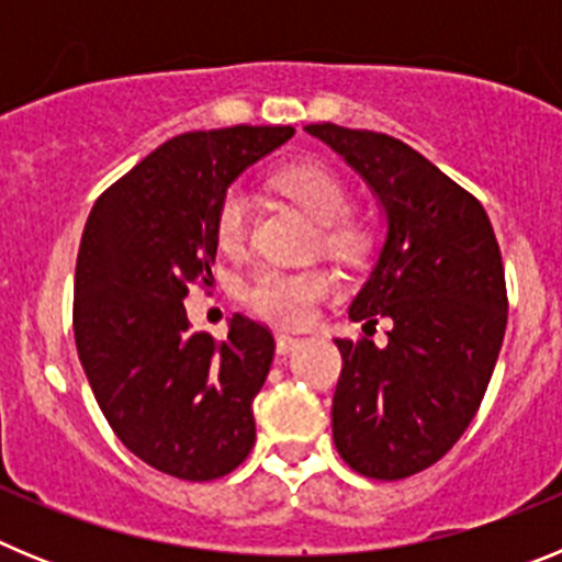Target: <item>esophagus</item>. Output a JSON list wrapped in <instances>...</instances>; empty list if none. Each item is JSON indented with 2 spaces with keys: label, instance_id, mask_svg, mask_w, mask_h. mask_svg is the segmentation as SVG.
Masks as SVG:
<instances>
[{
  "label": "esophagus",
  "instance_id": "1",
  "mask_svg": "<svg viewBox=\"0 0 562 562\" xmlns=\"http://www.w3.org/2000/svg\"><path fill=\"white\" fill-rule=\"evenodd\" d=\"M297 346H301V337L284 335V331H281V335H276V351H278V355H290V351L297 349Z\"/></svg>",
  "mask_w": 562,
  "mask_h": 562
}]
</instances>
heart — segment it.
<instances>
[{"mask_svg": "<svg viewBox=\"0 0 562 562\" xmlns=\"http://www.w3.org/2000/svg\"><path fill=\"white\" fill-rule=\"evenodd\" d=\"M278 188L292 202L304 207L317 225H324V245L335 252H355L360 245V231L349 222V191L331 168L324 162H292L281 168L276 177ZM247 233V196L231 191L222 200L216 216V236L222 247H238ZM335 290L329 272L324 270H281V267H261L247 278L241 297L247 310L256 312L270 324L304 326L315 315V306Z\"/></svg>", "mask_w": 562, "mask_h": 562, "instance_id": "1", "label": "heart"}]
</instances>
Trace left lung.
I'll return each mask as SVG.
<instances>
[{"label":"left lung","mask_w":562,"mask_h":562,"mask_svg":"<svg viewBox=\"0 0 562 562\" xmlns=\"http://www.w3.org/2000/svg\"><path fill=\"white\" fill-rule=\"evenodd\" d=\"M374 193L385 222L351 321L389 317V342L340 340L331 436L380 481L436 464L473 422L506 331V284L490 216L419 151L389 134L306 126Z\"/></svg>","instance_id":"8db88e82"}]
</instances>
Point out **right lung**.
Returning <instances> with one entry per match:
<instances>
[{
    "instance_id": "add662e5",
    "label": "right lung",
    "mask_w": 562,
    "mask_h": 562,
    "mask_svg": "<svg viewBox=\"0 0 562 562\" xmlns=\"http://www.w3.org/2000/svg\"><path fill=\"white\" fill-rule=\"evenodd\" d=\"M292 126L188 132L154 148L101 193L76 265V346L117 439L160 473L213 481L256 441L252 400L276 340L245 315L227 340L191 331L188 284L211 278L227 188Z\"/></svg>"
}]
</instances>
